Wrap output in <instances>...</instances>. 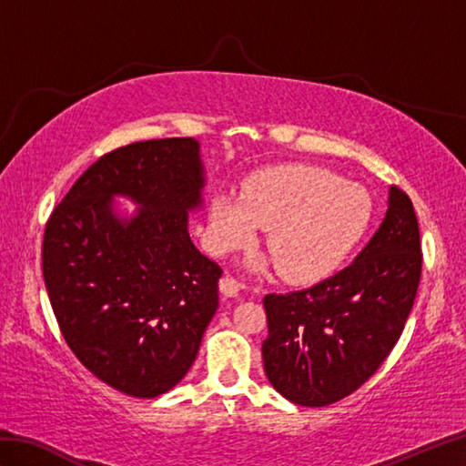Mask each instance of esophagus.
<instances>
[{"label": "esophagus", "mask_w": 466, "mask_h": 466, "mask_svg": "<svg viewBox=\"0 0 466 466\" xmlns=\"http://www.w3.org/2000/svg\"><path fill=\"white\" fill-rule=\"evenodd\" d=\"M220 292L224 294V296H228V299H234V296H238L240 294V282L236 280V279H232V276H222L220 279Z\"/></svg>", "instance_id": "obj_1"}]
</instances>
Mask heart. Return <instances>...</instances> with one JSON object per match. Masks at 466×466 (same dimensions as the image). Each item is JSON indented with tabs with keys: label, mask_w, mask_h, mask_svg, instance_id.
Instances as JSON below:
<instances>
[{
	"label": "heart",
	"mask_w": 466,
	"mask_h": 466,
	"mask_svg": "<svg viewBox=\"0 0 466 466\" xmlns=\"http://www.w3.org/2000/svg\"><path fill=\"white\" fill-rule=\"evenodd\" d=\"M372 198L362 186L314 166H279L252 174L242 194L220 190L208 206V244L216 254L250 248L260 228L272 254L256 256V272L280 266L294 282L334 274L362 240Z\"/></svg>",
	"instance_id": "1"
}]
</instances>
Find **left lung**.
Wrapping results in <instances>:
<instances>
[{
  "instance_id": "left-lung-1",
  "label": "left lung",
  "mask_w": 466,
  "mask_h": 466,
  "mask_svg": "<svg viewBox=\"0 0 466 466\" xmlns=\"http://www.w3.org/2000/svg\"><path fill=\"white\" fill-rule=\"evenodd\" d=\"M417 214L399 187L350 266L299 292L266 294L264 372L284 399L329 407L379 370L400 339L420 282Z\"/></svg>"
}]
</instances>
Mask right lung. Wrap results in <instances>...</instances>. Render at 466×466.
<instances>
[{
	"label": "right lung",
	"instance_id": "add662e5",
	"mask_svg": "<svg viewBox=\"0 0 466 466\" xmlns=\"http://www.w3.org/2000/svg\"><path fill=\"white\" fill-rule=\"evenodd\" d=\"M204 186L194 137L136 142L87 167L47 220L42 266L59 330L87 370L127 397L172 390L216 314L222 268L187 232Z\"/></svg>",
	"mask_w": 466,
	"mask_h": 466
}]
</instances>
